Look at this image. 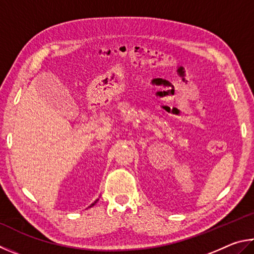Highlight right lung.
<instances>
[{
  "instance_id": "1",
  "label": "right lung",
  "mask_w": 254,
  "mask_h": 254,
  "mask_svg": "<svg viewBox=\"0 0 254 254\" xmlns=\"http://www.w3.org/2000/svg\"><path fill=\"white\" fill-rule=\"evenodd\" d=\"M98 199H99V198H98ZM98 199H96V201H95V202H93V203L91 204V205H90V206H89V207H91V206H93V205H95V204H96V203L98 202Z\"/></svg>"
}]
</instances>
